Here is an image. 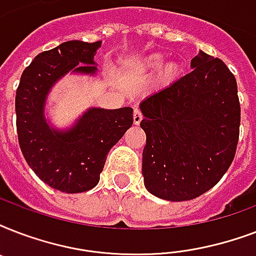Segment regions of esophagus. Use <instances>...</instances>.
Instances as JSON below:
<instances>
[{
  "label": "esophagus",
  "mask_w": 256,
  "mask_h": 256,
  "mask_svg": "<svg viewBox=\"0 0 256 256\" xmlns=\"http://www.w3.org/2000/svg\"><path fill=\"white\" fill-rule=\"evenodd\" d=\"M132 118H134V124H140V120H142V112H140V108H134V114H132Z\"/></svg>",
  "instance_id": "1"
}]
</instances>
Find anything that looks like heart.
<instances>
[{
    "mask_svg": "<svg viewBox=\"0 0 256 256\" xmlns=\"http://www.w3.org/2000/svg\"><path fill=\"white\" fill-rule=\"evenodd\" d=\"M164 60H166V57H164V54L154 53L148 54L146 57L132 60V61L128 64V66H130L132 69V72H136V74H148L160 69L164 64ZM182 72L183 68L178 61L168 62L160 72V84H164V85H170V84L175 82L179 77H180Z\"/></svg>",
    "mask_w": 256,
    "mask_h": 256,
    "instance_id": "b5f03b06",
    "label": "heart"
}]
</instances>
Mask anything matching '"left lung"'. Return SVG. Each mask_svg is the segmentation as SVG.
<instances>
[{
	"label": "left lung",
	"mask_w": 256,
	"mask_h": 256,
	"mask_svg": "<svg viewBox=\"0 0 256 256\" xmlns=\"http://www.w3.org/2000/svg\"><path fill=\"white\" fill-rule=\"evenodd\" d=\"M191 69L140 104L146 132L144 186L171 202L190 200L214 187L230 168L239 140L234 74L202 50L191 60Z\"/></svg>",
	"instance_id": "left-lung-1"
}]
</instances>
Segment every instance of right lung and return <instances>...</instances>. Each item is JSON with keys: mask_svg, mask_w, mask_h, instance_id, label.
Returning <instances> with one entry per match:
<instances>
[{"mask_svg": "<svg viewBox=\"0 0 256 256\" xmlns=\"http://www.w3.org/2000/svg\"><path fill=\"white\" fill-rule=\"evenodd\" d=\"M100 44L68 41L42 52L24 70L16 92L18 142L26 162L41 180L68 194L98 184L110 148L132 124V108H90L65 130L46 120V100L61 78L96 76Z\"/></svg>", "mask_w": 256, "mask_h": 256, "instance_id": "add662e5", "label": "right lung"}]
</instances>
